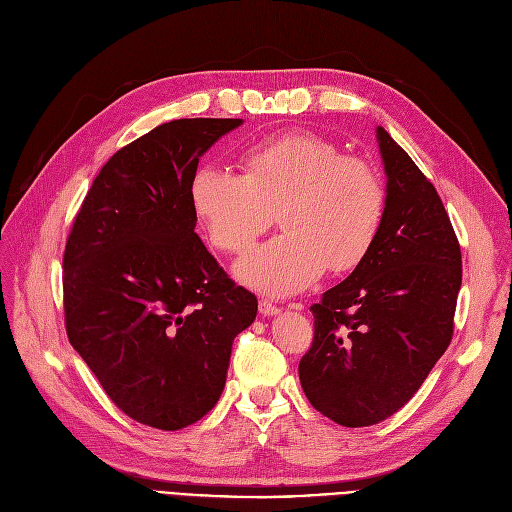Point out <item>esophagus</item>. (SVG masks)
I'll return each mask as SVG.
<instances>
[{"instance_id": "1", "label": "esophagus", "mask_w": 512, "mask_h": 512, "mask_svg": "<svg viewBox=\"0 0 512 512\" xmlns=\"http://www.w3.org/2000/svg\"><path fill=\"white\" fill-rule=\"evenodd\" d=\"M259 311H261V316H276V314H280V307L278 305H274L270 299H261L259 301Z\"/></svg>"}]
</instances>
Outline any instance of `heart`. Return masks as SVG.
Returning <instances> with one entry per match:
<instances>
[{
  "label": "heart",
  "instance_id": "1",
  "mask_svg": "<svg viewBox=\"0 0 512 512\" xmlns=\"http://www.w3.org/2000/svg\"><path fill=\"white\" fill-rule=\"evenodd\" d=\"M242 173L215 163L196 167L190 205L209 242L240 255L272 226L280 230L263 247L242 257L236 276L257 291L293 295L324 270L353 272L381 234L387 194L368 159L311 131L263 138L240 154Z\"/></svg>",
  "mask_w": 512,
  "mask_h": 512
}]
</instances>
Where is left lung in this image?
<instances>
[{
	"label": "left lung",
	"instance_id": "1",
	"mask_svg": "<svg viewBox=\"0 0 512 512\" xmlns=\"http://www.w3.org/2000/svg\"><path fill=\"white\" fill-rule=\"evenodd\" d=\"M387 207L370 255L324 293L299 381L343 427L376 425L425 383L454 335L462 255L450 215L408 152L376 129Z\"/></svg>",
	"mask_w": 512,
	"mask_h": 512
}]
</instances>
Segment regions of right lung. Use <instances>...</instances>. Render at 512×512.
<instances>
[{
  "label": "right lung",
  "instance_id": "obj_1",
  "mask_svg": "<svg viewBox=\"0 0 512 512\" xmlns=\"http://www.w3.org/2000/svg\"><path fill=\"white\" fill-rule=\"evenodd\" d=\"M240 119H177L100 169L62 255L64 326L106 395L142 425L177 431L224 391L232 343L257 297L194 232L198 157Z\"/></svg>",
  "mask_w": 512,
  "mask_h": 512
}]
</instances>
